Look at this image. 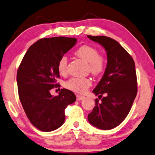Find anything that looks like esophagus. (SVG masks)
<instances>
[{
    "label": "esophagus",
    "mask_w": 155,
    "mask_h": 155,
    "mask_svg": "<svg viewBox=\"0 0 155 155\" xmlns=\"http://www.w3.org/2000/svg\"><path fill=\"white\" fill-rule=\"evenodd\" d=\"M84 99V97L83 96H80V95H77V96H76V99H77L78 101L82 100V99Z\"/></svg>",
    "instance_id": "obj_1"
}]
</instances>
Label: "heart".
<instances>
[{
	"instance_id": "obj_1",
	"label": "heart",
	"mask_w": 155,
	"mask_h": 155,
	"mask_svg": "<svg viewBox=\"0 0 155 155\" xmlns=\"http://www.w3.org/2000/svg\"><path fill=\"white\" fill-rule=\"evenodd\" d=\"M75 54L88 63L89 70L94 76L101 75L107 68V59L99 54L98 48L91 45H82L75 51ZM57 69L61 75H65L68 70V58L61 56L57 63ZM92 85V81L87 78H71L65 83L69 90L78 94H84Z\"/></svg>"
}]
</instances>
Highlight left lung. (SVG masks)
<instances>
[{
    "label": "left lung",
    "mask_w": 155,
    "mask_h": 155,
    "mask_svg": "<svg viewBox=\"0 0 155 155\" xmlns=\"http://www.w3.org/2000/svg\"><path fill=\"white\" fill-rule=\"evenodd\" d=\"M87 37L100 44L107 55L104 74L92 91L99 98H103L101 102L95 99V107L88 114V120L99 129L110 130L126 118L137 95L135 62L116 40L105 36L87 35Z\"/></svg>",
    "instance_id": "8db88e82"
}]
</instances>
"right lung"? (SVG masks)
<instances>
[{
    "mask_svg": "<svg viewBox=\"0 0 155 155\" xmlns=\"http://www.w3.org/2000/svg\"><path fill=\"white\" fill-rule=\"evenodd\" d=\"M77 42L65 37L38 40L28 48L17 73L19 98L27 118L44 132L56 130L65 120V109L76 100L75 94L61 89L54 97L50 90L59 87L57 63Z\"/></svg>",
    "mask_w": 155,
    "mask_h": 155,
    "instance_id": "add662e5",
    "label": "right lung"
}]
</instances>
